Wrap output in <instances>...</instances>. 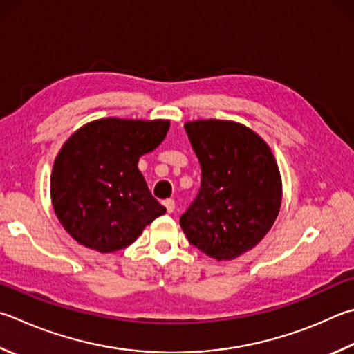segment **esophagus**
<instances>
[{
	"instance_id": "34e87169",
	"label": "esophagus",
	"mask_w": 354,
	"mask_h": 354,
	"mask_svg": "<svg viewBox=\"0 0 354 354\" xmlns=\"http://www.w3.org/2000/svg\"><path fill=\"white\" fill-rule=\"evenodd\" d=\"M164 205H165V209H167V212H169V214H171V212L175 210V201H173V199H165Z\"/></svg>"
}]
</instances>
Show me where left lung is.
Listing matches in <instances>:
<instances>
[{
    "label": "left lung",
    "mask_w": 354,
    "mask_h": 354,
    "mask_svg": "<svg viewBox=\"0 0 354 354\" xmlns=\"http://www.w3.org/2000/svg\"><path fill=\"white\" fill-rule=\"evenodd\" d=\"M201 165V187L179 224L215 260H234L272 227L281 204L279 165L268 144L232 120L184 125Z\"/></svg>",
    "instance_id": "obj_1"
}]
</instances>
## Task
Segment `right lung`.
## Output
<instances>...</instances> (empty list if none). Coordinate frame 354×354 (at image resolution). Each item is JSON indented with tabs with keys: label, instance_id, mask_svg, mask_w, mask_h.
Returning a JSON list of instances; mask_svg holds the SVG:
<instances>
[{
	"label": "right lung",
	"instance_id": "add662e5",
	"mask_svg": "<svg viewBox=\"0 0 354 354\" xmlns=\"http://www.w3.org/2000/svg\"><path fill=\"white\" fill-rule=\"evenodd\" d=\"M170 120L106 118L79 128L55 158L50 199L73 239L106 254L136 241L165 214L150 194L139 158L162 142Z\"/></svg>",
	"mask_w": 354,
	"mask_h": 354
}]
</instances>
